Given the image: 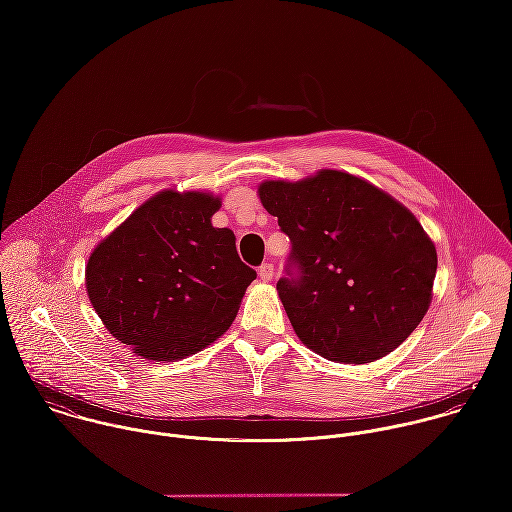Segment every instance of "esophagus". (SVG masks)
<instances>
[{
    "label": "esophagus",
    "mask_w": 512,
    "mask_h": 512,
    "mask_svg": "<svg viewBox=\"0 0 512 512\" xmlns=\"http://www.w3.org/2000/svg\"><path fill=\"white\" fill-rule=\"evenodd\" d=\"M273 275H275V269H273V263H263L261 267H259V279L261 281H271L273 279Z\"/></svg>",
    "instance_id": "1"
}]
</instances>
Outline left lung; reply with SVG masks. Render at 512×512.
<instances>
[{"label": "left lung", "mask_w": 512, "mask_h": 512, "mask_svg": "<svg viewBox=\"0 0 512 512\" xmlns=\"http://www.w3.org/2000/svg\"><path fill=\"white\" fill-rule=\"evenodd\" d=\"M259 198L291 241L277 291L308 348L334 362H375L417 328L437 253L401 202L338 170L267 180Z\"/></svg>", "instance_id": "1"}]
</instances>
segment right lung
I'll return each mask as SVG.
<instances>
[{"instance_id": "right-lung-1", "label": "right lung", "mask_w": 512, "mask_h": 512, "mask_svg": "<svg viewBox=\"0 0 512 512\" xmlns=\"http://www.w3.org/2000/svg\"><path fill=\"white\" fill-rule=\"evenodd\" d=\"M221 198L164 190L145 200L91 253L89 300L137 356L174 362L233 324L257 277L231 229L212 227Z\"/></svg>"}]
</instances>
